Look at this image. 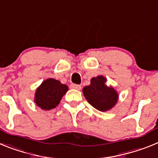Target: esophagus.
Wrapping results in <instances>:
<instances>
[{
  "label": "esophagus",
  "instance_id": "obj_1",
  "mask_svg": "<svg viewBox=\"0 0 158 158\" xmlns=\"http://www.w3.org/2000/svg\"><path fill=\"white\" fill-rule=\"evenodd\" d=\"M70 88L73 89H76V90H80L81 89V86L79 85H76V84H71Z\"/></svg>",
  "mask_w": 158,
  "mask_h": 158
}]
</instances>
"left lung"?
Segmentation results:
<instances>
[{"label": "left lung", "mask_w": 158, "mask_h": 158, "mask_svg": "<svg viewBox=\"0 0 158 158\" xmlns=\"http://www.w3.org/2000/svg\"><path fill=\"white\" fill-rule=\"evenodd\" d=\"M107 79L98 76L91 79L90 85L83 89L86 100L96 109L106 111L111 109L118 101V95L112 87L106 85Z\"/></svg>", "instance_id": "1"}]
</instances>
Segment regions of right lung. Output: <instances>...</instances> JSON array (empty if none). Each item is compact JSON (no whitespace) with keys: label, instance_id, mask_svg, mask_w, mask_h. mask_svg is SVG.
Wrapping results in <instances>:
<instances>
[{"label":"right lung","instance_id":"obj_1","mask_svg":"<svg viewBox=\"0 0 158 158\" xmlns=\"http://www.w3.org/2000/svg\"><path fill=\"white\" fill-rule=\"evenodd\" d=\"M67 91L68 86L59 81L53 78L47 79L36 89L35 102L43 110H51L59 104Z\"/></svg>","mask_w":158,"mask_h":158}]
</instances>
